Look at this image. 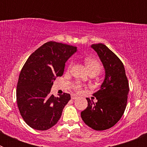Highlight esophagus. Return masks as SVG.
Masks as SVG:
<instances>
[{"label":"esophagus","instance_id":"obj_1","mask_svg":"<svg viewBox=\"0 0 147 147\" xmlns=\"http://www.w3.org/2000/svg\"><path fill=\"white\" fill-rule=\"evenodd\" d=\"M78 98V96L76 95L75 94H72L71 95V99H76Z\"/></svg>","mask_w":147,"mask_h":147}]
</instances>
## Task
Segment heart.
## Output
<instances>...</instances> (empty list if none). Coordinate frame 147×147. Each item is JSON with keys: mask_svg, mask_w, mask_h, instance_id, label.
<instances>
[{"mask_svg": "<svg viewBox=\"0 0 147 147\" xmlns=\"http://www.w3.org/2000/svg\"><path fill=\"white\" fill-rule=\"evenodd\" d=\"M85 65H86V67L89 73L96 72L98 74L102 70V65L100 64V62L96 59H92V58H87L85 59ZM74 88L77 91H80L82 90V86L79 84H76L74 86Z\"/></svg>", "mask_w": 147, "mask_h": 147, "instance_id": "obj_1", "label": "heart"}]
</instances>
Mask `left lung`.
I'll return each mask as SVG.
<instances>
[{
  "label": "left lung",
  "mask_w": 147,
  "mask_h": 147,
  "mask_svg": "<svg viewBox=\"0 0 147 147\" xmlns=\"http://www.w3.org/2000/svg\"><path fill=\"white\" fill-rule=\"evenodd\" d=\"M90 47L102 62L105 76L100 89L93 93L97 102L87 98L88 107L81 113V117L92 129L105 130L113 127L124 114L129 83L124 65L112 51L102 43L93 44Z\"/></svg>",
  "instance_id": "obj_1"
}]
</instances>
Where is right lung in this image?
<instances>
[{"label": "right lung", "instance_id": "right-lung-1", "mask_svg": "<svg viewBox=\"0 0 147 147\" xmlns=\"http://www.w3.org/2000/svg\"><path fill=\"white\" fill-rule=\"evenodd\" d=\"M76 51L75 46L50 41L32 53L23 65L17 85V103L23 120L33 129H49L60 119L71 95L54 97L51 88Z\"/></svg>", "mask_w": 147, "mask_h": 147}]
</instances>
